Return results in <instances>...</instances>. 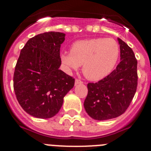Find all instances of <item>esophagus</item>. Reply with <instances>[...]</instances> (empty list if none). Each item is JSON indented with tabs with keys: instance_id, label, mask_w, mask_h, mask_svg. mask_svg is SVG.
Wrapping results in <instances>:
<instances>
[{
	"instance_id": "obj_1",
	"label": "esophagus",
	"mask_w": 151,
	"mask_h": 151,
	"mask_svg": "<svg viewBox=\"0 0 151 151\" xmlns=\"http://www.w3.org/2000/svg\"><path fill=\"white\" fill-rule=\"evenodd\" d=\"M83 81H81L80 80H78V79H76L75 80V85H79V84H83Z\"/></svg>"
}]
</instances>
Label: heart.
<instances>
[{"label": "heart", "mask_w": 151, "mask_h": 151, "mask_svg": "<svg viewBox=\"0 0 151 151\" xmlns=\"http://www.w3.org/2000/svg\"><path fill=\"white\" fill-rule=\"evenodd\" d=\"M119 45L113 39L96 38L74 42L69 52L60 54V61L68 70L78 69L88 80L98 81L106 77L118 61Z\"/></svg>", "instance_id": "obj_1"}]
</instances>
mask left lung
I'll return each instance as SVG.
<instances>
[{"instance_id": "obj_1", "label": "left lung", "mask_w": 151, "mask_h": 151, "mask_svg": "<svg viewBox=\"0 0 151 151\" xmlns=\"http://www.w3.org/2000/svg\"><path fill=\"white\" fill-rule=\"evenodd\" d=\"M121 62L114 71L96 83H88L84 107L97 121L117 118L124 113L133 99L137 87V60L131 47L118 39Z\"/></svg>"}]
</instances>
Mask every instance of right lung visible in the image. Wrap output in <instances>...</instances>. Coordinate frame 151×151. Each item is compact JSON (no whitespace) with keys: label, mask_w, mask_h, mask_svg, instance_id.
<instances>
[{"label":"right lung","mask_w":151,"mask_h":151,"mask_svg":"<svg viewBox=\"0 0 151 151\" xmlns=\"http://www.w3.org/2000/svg\"><path fill=\"white\" fill-rule=\"evenodd\" d=\"M65 36L53 31L35 36L22 49L17 62L15 95L22 109L35 118L55 116L74 85V79L59 69L60 45Z\"/></svg>","instance_id":"1"}]
</instances>
